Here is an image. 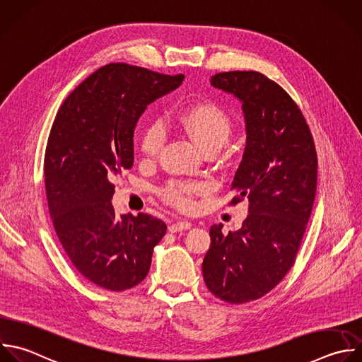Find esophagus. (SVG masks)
<instances>
[{
    "label": "esophagus",
    "mask_w": 362,
    "mask_h": 362,
    "mask_svg": "<svg viewBox=\"0 0 362 362\" xmlns=\"http://www.w3.org/2000/svg\"><path fill=\"white\" fill-rule=\"evenodd\" d=\"M191 222H188V221H178V222H175V223H171L170 226H168V230L170 232H173V233H175V232H181V230H188V229H191Z\"/></svg>",
    "instance_id": "esophagus-1"
}]
</instances>
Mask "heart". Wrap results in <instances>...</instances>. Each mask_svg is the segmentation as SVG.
I'll return each instance as SVG.
<instances>
[{
    "label": "heart",
    "instance_id": "obj_1",
    "mask_svg": "<svg viewBox=\"0 0 362 362\" xmlns=\"http://www.w3.org/2000/svg\"><path fill=\"white\" fill-rule=\"evenodd\" d=\"M178 129L187 134L202 153L219 151L229 140L232 122L226 112L214 102H202L185 109L177 119ZM165 141V133L158 123H150L144 127L140 137V150L147 157L157 156ZM201 191L199 184L171 182L164 191V199L178 209L192 206V195Z\"/></svg>",
    "mask_w": 362,
    "mask_h": 362
}]
</instances>
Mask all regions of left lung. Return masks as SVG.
Segmentation results:
<instances>
[{
	"label": "left lung",
	"instance_id": "1",
	"mask_svg": "<svg viewBox=\"0 0 362 362\" xmlns=\"http://www.w3.org/2000/svg\"><path fill=\"white\" fill-rule=\"evenodd\" d=\"M211 85L242 103L246 146L230 205L247 199L249 215L228 235L211 226L202 273L214 296L242 304L274 288L294 263L315 198L317 153L298 106L263 74L222 72Z\"/></svg>",
	"mask_w": 362,
	"mask_h": 362
}]
</instances>
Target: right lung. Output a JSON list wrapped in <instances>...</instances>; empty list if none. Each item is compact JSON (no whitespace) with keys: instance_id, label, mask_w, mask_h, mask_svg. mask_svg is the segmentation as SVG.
I'll return each instance as SVG.
<instances>
[{"instance_id":"add662e5","label":"right lung","mask_w":362,"mask_h":362,"mask_svg":"<svg viewBox=\"0 0 362 362\" xmlns=\"http://www.w3.org/2000/svg\"><path fill=\"white\" fill-rule=\"evenodd\" d=\"M184 75L109 64L62 103L45 151L49 214L62 247L93 284L122 291L143 281L167 225L148 214L116 215L112 181L133 167V136L147 106Z\"/></svg>"}]
</instances>
